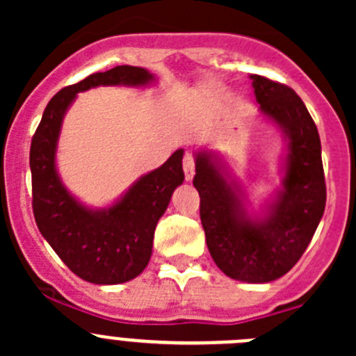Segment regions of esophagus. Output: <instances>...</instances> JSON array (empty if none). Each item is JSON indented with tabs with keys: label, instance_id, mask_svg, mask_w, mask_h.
<instances>
[{
	"label": "esophagus",
	"instance_id": "34e87169",
	"mask_svg": "<svg viewBox=\"0 0 356 356\" xmlns=\"http://www.w3.org/2000/svg\"><path fill=\"white\" fill-rule=\"evenodd\" d=\"M182 168H184L186 181H191L193 175H195V156L191 153H184V158H182Z\"/></svg>",
	"mask_w": 356,
	"mask_h": 356
}]
</instances>
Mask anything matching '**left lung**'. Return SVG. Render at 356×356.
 <instances>
[{
  "instance_id": "obj_1",
  "label": "left lung",
  "mask_w": 356,
  "mask_h": 356,
  "mask_svg": "<svg viewBox=\"0 0 356 356\" xmlns=\"http://www.w3.org/2000/svg\"><path fill=\"white\" fill-rule=\"evenodd\" d=\"M261 113L289 139L284 189L268 218L251 222L213 156H196L193 184L200 193V218L217 267L236 281L270 282L296 265L314 238L325 208V177L317 125L300 96L281 82L251 74Z\"/></svg>"
}]
</instances>
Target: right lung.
<instances>
[{
    "label": "right lung",
    "mask_w": 356,
    "mask_h": 356,
    "mask_svg": "<svg viewBox=\"0 0 356 356\" xmlns=\"http://www.w3.org/2000/svg\"><path fill=\"white\" fill-rule=\"evenodd\" d=\"M153 75L141 67L118 65L60 89L44 108L31 143L32 211L35 224L63 264L92 284H120L138 277L152 257L158 218L184 181L182 149L139 179L108 210L77 203L60 182L55 152L62 118L79 91L96 86H143Z\"/></svg>",
    "instance_id": "right-lung-1"
}]
</instances>
